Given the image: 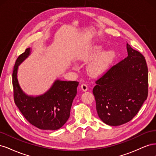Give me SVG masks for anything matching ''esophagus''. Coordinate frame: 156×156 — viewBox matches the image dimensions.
Returning a JSON list of instances; mask_svg holds the SVG:
<instances>
[{
  "label": "esophagus",
  "instance_id": "1",
  "mask_svg": "<svg viewBox=\"0 0 156 156\" xmlns=\"http://www.w3.org/2000/svg\"><path fill=\"white\" fill-rule=\"evenodd\" d=\"M81 89L83 90V91L84 92L88 90V87L86 84H82L81 85Z\"/></svg>",
  "mask_w": 156,
  "mask_h": 156
}]
</instances>
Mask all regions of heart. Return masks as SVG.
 <instances>
[{
	"instance_id": "1",
	"label": "heart",
	"mask_w": 156,
	"mask_h": 156,
	"mask_svg": "<svg viewBox=\"0 0 156 156\" xmlns=\"http://www.w3.org/2000/svg\"><path fill=\"white\" fill-rule=\"evenodd\" d=\"M101 50L102 48H101V47H95L92 53L87 56L86 60L95 58L96 56L101 53ZM113 58H114V53L112 51H107L103 52L95 60L92 61L91 63L88 64L87 67L88 73L91 75H93V76L100 75L110 64Z\"/></svg>"
}]
</instances>
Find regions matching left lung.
I'll use <instances>...</instances> for the list:
<instances>
[{"label": "left lung", "mask_w": 156, "mask_h": 156, "mask_svg": "<svg viewBox=\"0 0 156 156\" xmlns=\"http://www.w3.org/2000/svg\"><path fill=\"white\" fill-rule=\"evenodd\" d=\"M127 56L96 81L93 94L98 116L117 126L137 114L148 96V67L143 55L127 44Z\"/></svg>", "instance_id": "8db88e82"}]
</instances>
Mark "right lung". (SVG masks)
I'll list each match as a JSON object with an SVG mask.
<instances>
[{
    "label": "right lung",
    "mask_w": 156,
    "mask_h": 156,
    "mask_svg": "<svg viewBox=\"0 0 156 156\" xmlns=\"http://www.w3.org/2000/svg\"><path fill=\"white\" fill-rule=\"evenodd\" d=\"M30 48L17 58L13 68L12 83L16 105L31 124L40 129L56 130L68 121L73 99L77 94V81L56 79L48 91L38 96L28 95L17 79L18 68L31 54Z\"/></svg>",
    "instance_id": "add662e5"
}]
</instances>
